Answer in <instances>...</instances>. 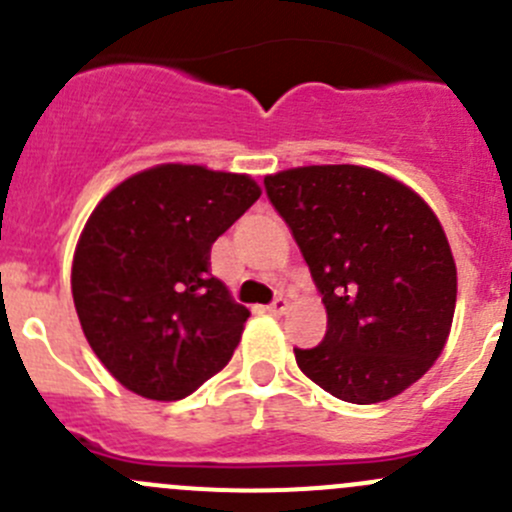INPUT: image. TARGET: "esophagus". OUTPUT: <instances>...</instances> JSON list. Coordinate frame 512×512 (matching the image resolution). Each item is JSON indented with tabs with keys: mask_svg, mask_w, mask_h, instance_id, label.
<instances>
[{
	"mask_svg": "<svg viewBox=\"0 0 512 512\" xmlns=\"http://www.w3.org/2000/svg\"><path fill=\"white\" fill-rule=\"evenodd\" d=\"M267 312L270 314H285L287 312V299L285 297H275L272 304H267Z\"/></svg>",
	"mask_w": 512,
	"mask_h": 512,
	"instance_id": "obj_1",
	"label": "esophagus"
}]
</instances>
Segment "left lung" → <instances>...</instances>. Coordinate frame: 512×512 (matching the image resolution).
I'll use <instances>...</instances> for the list:
<instances>
[{"label":"left lung","mask_w":512,"mask_h":512,"mask_svg":"<svg viewBox=\"0 0 512 512\" xmlns=\"http://www.w3.org/2000/svg\"><path fill=\"white\" fill-rule=\"evenodd\" d=\"M265 190L327 307V334L294 349L324 391L379 404L416 384L446 347L456 262L421 195L374 168L304 165Z\"/></svg>","instance_id":"left-lung-1"}]
</instances>
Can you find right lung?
<instances>
[{
  "mask_svg": "<svg viewBox=\"0 0 512 512\" xmlns=\"http://www.w3.org/2000/svg\"><path fill=\"white\" fill-rule=\"evenodd\" d=\"M260 193L250 175L163 163L96 205L71 292L91 349L128 391L185 399L230 361L250 312L210 275V247Z\"/></svg>",
  "mask_w": 512,
  "mask_h": 512,
  "instance_id": "obj_1",
  "label": "right lung"
}]
</instances>
